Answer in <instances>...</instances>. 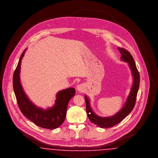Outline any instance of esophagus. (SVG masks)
<instances>
[{
	"instance_id": "1",
	"label": "esophagus",
	"mask_w": 158,
	"mask_h": 158,
	"mask_svg": "<svg viewBox=\"0 0 158 158\" xmlns=\"http://www.w3.org/2000/svg\"><path fill=\"white\" fill-rule=\"evenodd\" d=\"M85 85H83V84H80V85H77V88H76L77 90L79 91V92H83L84 90H85Z\"/></svg>"
}]
</instances>
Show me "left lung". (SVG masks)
<instances>
[{
  "label": "left lung",
  "mask_w": 158,
  "mask_h": 158,
  "mask_svg": "<svg viewBox=\"0 0 158 158\" xmlns=\"http://www.w3.org/2000/svg\"><path fill=\"white\" fill-rule=\"evenodd\" d=\"M120 51L121 59L122 61L127 62L128 64L131 69V74L133 77V82L130 92L128 96L127 101L122 109L118 113L111 117H101L96 115L93 111L90 105L89 98L85 95V99L86 105V113L90 121L94 124L101 128H110L120 123L125 117H126L131 112L135 105L136 97L140 85V75L136 68L135 60L130 52L124 48L117 47Z\"/></svg>",
  "instance_id": "obj_1"
}]
</instances>
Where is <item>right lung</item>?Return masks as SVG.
Here are the masks:
<instances>
[{"label":"right lung","instance_id":"add662e5","mask_svg":"<svg viewBox=\"0 0 158 158\" xmlns=\"http://www.w3.org/2000/svg\"><path fill=\"white\" fill-rule=\"evenodd\" d=\"M26 50L22 53L13 76V86L18 105L23 115L38 126L50 130L56 128L65 120L68 103L75 95V89L70 88L58 92L55 104L47 110L34 105L25 94L20 81L21 60Z\"/></svg>","mask_w":158,"mask_h":158}]
</instances>
